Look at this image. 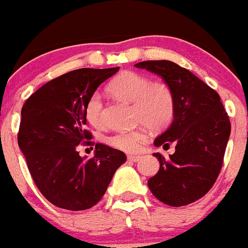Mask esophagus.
I'll return each mask as SVG.
<instances>
[{"label": "esophagus", "instance_id": "34e87169", "mask_svg": "<svg viewBox=\"0 0 248 248\" xmlns=\"http://www.w3.org/2000/svg\"><path fill=\"white\" fill-rule=\"evenodd\" d=\"M127 159H129L130 162H137L140 159V155H130V156H127Z\"/></svg>", "mask_w": 248, "mask_h": 248}]
</instances>
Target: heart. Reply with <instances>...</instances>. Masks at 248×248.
Segmentation results:
<instances>
[{"label":"heart","instance_id":"heart-1","mask_svg":"<svg viewBox=\"0 0 248 248\" xmlns=\"http://www.w3.org/2000/svg\"><path fill=\"white\" fill-rule=\"evenodd\" d=\"M108 92L117 99L134 103L137 122L151 129H163L171 123L175 99L171 90L164 82H151L148 77L132 71L122 72L108 85ZM86 119L92 126L103 125V104L98 94H93L85 108ZM146 140L143 129L119 131L108 138V143L123 151H136Z\"/></svg>","mask_w":248,"mask_h":248}]
</instances>
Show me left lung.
<instances>
[{
	"instance_id": "obj_1",
	"label": "left lung",
	"mask_w": 248,
	"mask_h": 248,
	"mask_svg": "<svg viewBox=\"0 0 248 248\" xmlns=\"http://www.w3.org/2000/svg\"><path fill=\"white\" fill-rule=\"evenodd\" d=\"M161 77L175 99V112L169 127L154 140L163 149L175 143V153L159 161V170L148 181L156 199L171 207L195 202L206 195L217 181L231 123L220 95L190 71L169 60H149L136 63Z\"/></svg>"
}]
</instances>
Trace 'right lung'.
<instances>
[{"label": "right lung", "mask_w": 248, "mask_h": 248, "mask_svg": "<svg viewBox=\"0 0 248 248\" xmlns=\"http://www.w3.org/2000/svg\"><path fill=\"white\" fill-rule=\"evenodd\" d=\"M118 70L71 71L45 84L23 104L18 146L36 187L59 208L84 210L97 204L126 161L123 151L100 143L93 158L77 150L85 140L91 144L92 135L85 129L87 102Z\"/></svg>", "instance_id": "1"}]
</instances>
